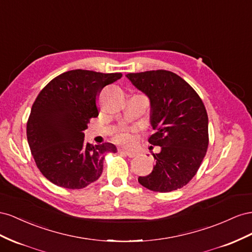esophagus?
Instances as JSON below:
<instances>
[{
	"instance_id": "1",
	"label": "esophagus",
	"mask_w": 252,
	"mask_h": 252,
	"mask_svg": "<svg viewBox=\"0 0 252 252\" xmlns=\"http://www.w3.org/2000/svg\"><path fill=\"white\" fill-rule=\"evenodd\" d=\"M119 152L125 153L126 156L131 157V158H133V157L136 156V153L133 152V151H128V150H126V149H119Z\"/></svg>"
}]
</instances>
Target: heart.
Here are the masks:
<instances>
[{"instance_id": "b5f03b06", "label": "heart", "mask_w": 252, "mask_h": 252, "mask_svg": "<svg viewBox=\"0 0 252 252\" xmlns=\"http://www.w3.org/2000/svg\"><path fill=\"white\" fill-rule=\"evenodd\" d=\"M132 128H121L116 134H115V139L118 142L124 143L126 146H131L135 142V136L133 135Z\"/></svg>"}]
</instances>
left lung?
<instances>
[{
  "instance_id": "obj_1",
  "label": "left lung",
  "mask_w": 252,
  "mask_h": 252,
  "mask_svg": "<svg viewBox=\"0 0 252 252\" xmlns=\"http://www.w3.org/2000/svg\"><path fill=\"white\" fill-rule=\"evenodd\" d=\"M150 98L151 125L156 131L149 142L161 148L153 154L152 173L139 176L145 188L171 192L183 188L196 174L209 145L206 107L192 86L169 70L126 75Z\"/></svg>"
}]
</instances>
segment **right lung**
Returning a JSON list of instances; mask_svg holds the SVG:
<instances>
[{
    "label": "right lung",
    "mask_w": 252,
    "mask_h": 252,
    "mask_svg": "<svg viewBox=\"0 0 252 252\" xmlns=\"http://www.w3.org/2000/svg\"><path fill=\"white\" fill-rule=\"evenodd\" d=\"M122 77L74 69L54 78L32 104L26 134L31 152L41 173L50 183L66 189H82L96 182L113 143L91 145L84 130L98 116L97 98L105 85Z\"/></svg>",
    "instance_id": "1"
}]
</instances>
